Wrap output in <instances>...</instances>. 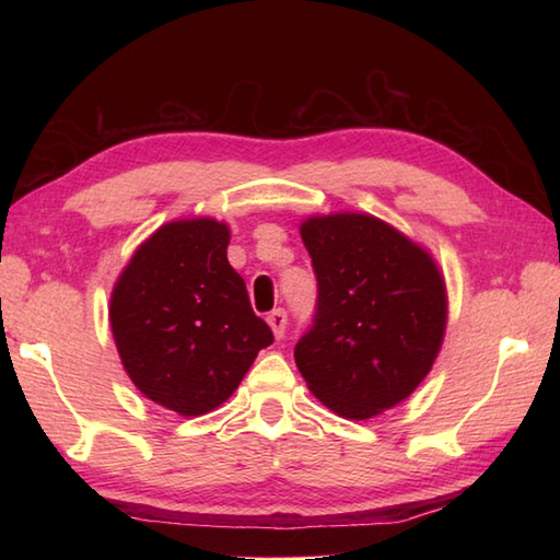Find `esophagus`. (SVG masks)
<instances>
[{"label":"esophagus","mask_w":560,"mask_h":560,"mask_svg":"<svg viewBox=\"0 0 560 560\" xmlns=\"http://www.w3.org/2000/svg\"><path fill=\"white\" fill-rule=\"evenodd\" d=\"M267 323H269V327H271V331H273V337L277 339H281L283 337V331H287V313L281 311H271L269 315H267Z\"/></svg>","instance_id":"1"}]
</instances>
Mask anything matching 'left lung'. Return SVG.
Returning <instances> with one entry per match:
<instances>
[{"label": "left lung", "instance_id": "8db88e82", "mask_svg": "<svg viewBox=\"0 0 560 560\" xmlns=\"http://www.w3.org/2000/svg\"><path fill=\"white\" fill-rule=\"evenodd\" d=\"M317 273L315 325L295 343L307 389L341 419L368 421L423 383L447 327L438 261L363 211L301 221Z\"/></svg>", "mask_w": 560, "mask_h": 560}]
</instances>
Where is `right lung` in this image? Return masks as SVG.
Instances as JSON below:
<instances>
[{"mask_svg": "<svg viewBox=\"0 0 560 560\" xmlns=\"http://www.w3.org/2000/svg\"><path fill=\"white\" fill-rule=\"evenodd\" d=\"M231 229L211 217L163 223L117 277L108 317L125 373L147 399L201 416L243 383L271 329L229 261Z\"/></svg>", "mask_w": 560, "mask_h": 560, "instance_id": "obj_1", "label": "right lung"}]
</instances>
